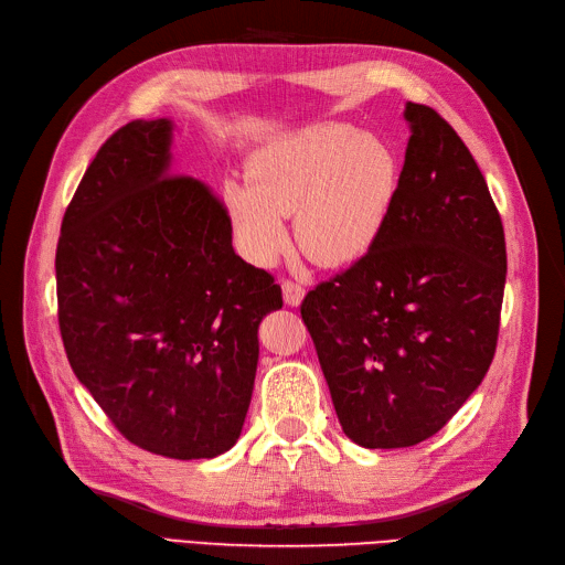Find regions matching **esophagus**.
I'll return each instance as SVG.
<instances>
[{
    "mask_svg": "<svg viewBox=\"0 0 565 565\" xmlns=\"http://www.w3.org/2000/svg\"><path fill=\"white\" fill-rule=\"evenodd\" d=\"M303 297H306V289L301 285H297L292 280L282 282V299L287 306H301Z\"/></svg>",
    "mask_w": 565,
    "mask_h": 565,
    "instance_id": "obj_1",
    "label": "esophagus"
}]
</instances>
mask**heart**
<instances>
[{"label":"heart","instance_id":"1","mask_svg":"<svg viewBox=\"0 0 565 565\" xmlns=\"http://www.w3.org/2000/svg\"><path fill=\"white\" fill-rule=\"evenodd\" d=\"M401 193V160L377 134L318 122L273 136L247 160V179H226L233 237L268 266L287 247L295 214L299 249L324 268L358 264L377 247Z\"/></svg>","mask_w":565,"mask_h":565}]
</instances>
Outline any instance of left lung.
I'll list each match as a JSON object with an SVG mask.
<instances>
[{"label": "left lung", "instance_id": "obj_1", "mask_svg": "<svg viewBox=\"0 0 565 565\" xmlns=\"http://www.w3.org/2000/svg\"><path fill=\"white\" fill-rule=\"evenodd\" d=\"M405 119L377 247L301 303L341 429L370 450L417 446L481 386L507 280L502 218L469 148L429 106L407 100Z\"/></svg>", "mask_w": 565, "mask_h": 565}]
</instances>
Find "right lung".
I'll use <instances>...</instances> for the list:
<instances>
[{
  "label": "right lung",
  "mask_w": 565,
  "mask_h": 565,
  "mask_svg": "<svg viewBox=\"0 0 565 565\" xmlns=\"http://www.w3.org/2000/svg\"><path fill=\"white\" fill-rule=\"evenodd\" d=\"M172 117L134 119L100 146L56 247L67 361L134 446L212 459L241 438L259 324L280 285L233 249L210 188L172 172Z\"/></svg>",
  "instance_id": "right-lung-1"
}]
</instances>
